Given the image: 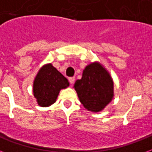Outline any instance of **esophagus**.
<instances>
[{
    "label": "esophagus",
    "instance_id": "esophagus-1",
    "mask_svg": "<svg viewBox=\"0 0 152 152\" xmlns=\"http://www.w3.org/2000/svg\"><path fill=\"white\" fill-rule=\"evenodd\" d=\"M69 83H71V84H73L74 82H75V78L74 77H70V78L69 79Z\"/></svg>",
    "mask_w": 152,
    "mask_h": 152
}]
</instances>
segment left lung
Instances as JSON below:
<instances>
[{"mask_svg": "<svg viewBox=\"0 0 152 152\" xmlns=\"http://www.w3.org/2000/svg\"><path fill=\"white\" fill-rule=\"evenodd\" d=\"M74 88L81 103L91 112L102 110L113 97V80L99 62L86 66L82 78L76 81Z\"/></svg>", "mask_w": 152, "mask_h": 152, "instance_id": "8db88e82", "label": "left lung"}]
</instances>
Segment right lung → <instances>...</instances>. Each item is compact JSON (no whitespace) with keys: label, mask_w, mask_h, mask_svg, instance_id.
Masks as SVG:
<instances>
[{"label":"right lung","mask_w":152,"mask_h":152,"mask_svg":"<svg viewBox=\"0 0 152 152\" xmlns=\"http://www.w3.org/2000/svg\"><path fill=\"white\" fill-rule=\"evenodd\" d=\"M69 80L52 64L42 67L33 84V92L40 106H50L56 102L60 91L68 88Z\"/></svg>","instance_id":"1"}]
</instances>
